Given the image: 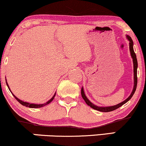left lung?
<instances>
[{"mask_svg":"<svg viewBox=\"0 0 146 146\" xmlns=\"http://www.w3.org/2000/svg\"><path fill=\"white\" fill-rule=\"evenodd\" d=\"M126 38L128 39V40L129 41V48H130V56H131L132 58V62H133V72H134V86H133V89H132V91L131 93V94L130 95V96L128 97L126 100H125L124 101L121 102V103L118 104L117 105H114V106H98L95 105L94 104L92 103L87 98V97L86 96L84 93V90L83 87L82 88L81 90V94H82V97L84 99L85 102L86 103L87 105H88L89 106L91 107L93 109L99 110L100 112H104V113H106V112H110L113 111V110H116L117 108H119L121 107L122 105H123L124 104L128 102L130 99L132 98V97L133 96L134 93H135V90H136L137 88V67H138V63H137V56L136 54H135V51H134V48H133V41H132L131 37L129 36L128 35H126Z\"/></svg>","mask_w":146,"mask_h":146,"instance_id":"1","label":"left lung"}]
</instances>
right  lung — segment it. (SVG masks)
<instances>
[{"mask_svg": "<svg viewBox=\"0 0 146 146\" xmlns=\"http://www.w3.org/2000/svg\"><path fill=\"white\" fill-rule=\"evenodd\" d=\"M6 80V84H7V87H8V88H9V90H10V91H11V90H10V88H9V85H8V84H7V80ZM11 93H12V95H14V97L15 98H16V100H17V101L19 102L20 104H21L22 105H23L24 106H26V107H29V108H41V107H43V106H46V105H47V104H48L49 103H51V102L53 101V99H54V98H55V96H56V93H55V94H54V95H53V97H52V98L50 99L49 100H48V102H46V103H44V104H32V103H29V102H23V101H22V100H20V99H18L17 97H16L15 96V95L13 94V93L11 91Z\"/></svg>", "mask_w": 146, "mask_h": 146, "instance_id": "1", "label": "right lung"}]
</instances>
